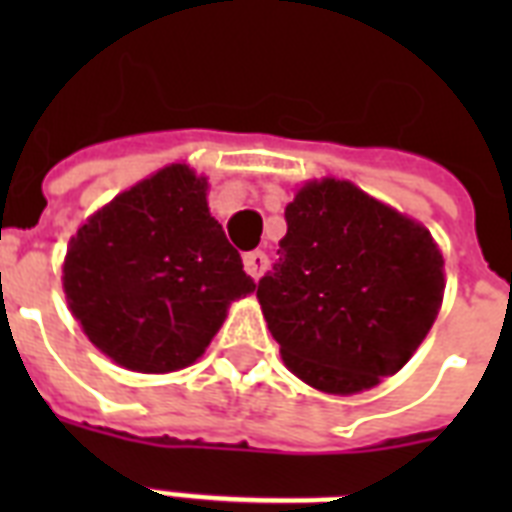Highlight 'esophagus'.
<instances>
[{
	"label": "esophagus",
	"instance_id": "34e87169",
	"mask_svg": "<svg viewBox=\"0 0 512 512\" xmlns=\"http://www.w3.org/2000/svg\"><path fill=\"white\" fill-rule=\"evenodd\" d=\"M265 268H268V257H265V252H247L244 255V271L252 276V279H260L265 273Z\"/></svg>",
	"mask_w": 512,
	"mask_h": 512
}]
</instances>
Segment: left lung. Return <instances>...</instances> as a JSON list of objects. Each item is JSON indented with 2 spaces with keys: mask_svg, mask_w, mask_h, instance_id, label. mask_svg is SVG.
<instances>
[{
  "mask_svg": "<svg viewBox=\"0 0 512 512\" xmlns=\"http://www.w3.org/2000/svg\"><path fill=\"white\" fill-rule=\"evenodd\" d=\"M279 263L257 284L281 361L356 396L396 374L444 303V255L422 223L350 180H305L284 209Z\"/></svg>",
  "mask_w": 512,
  "mask_h": 512,
  "instance_id": "obj_1",
  "label": "left lung"
}]
</instances>
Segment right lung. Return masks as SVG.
Instances as JSON below:
<instances>
[{
    "label": "right lung",
    "instance_id": "right-lung-1",
    "mask_svg": "<svg viewBox=\"0 0 512 512\" xmlns=\"http://www.w3.org/2000/svg\"><path fill=\"white\" fill-rule=\"evenodd\" d=\"M209 183L167 164L79 225L63 260L68 311L100 353L143 374L196 364L233 300L255 292L209 215Z\"/></svg>",
    "mask_w": 512,
    "mask_h": 512
}]
</instances>
